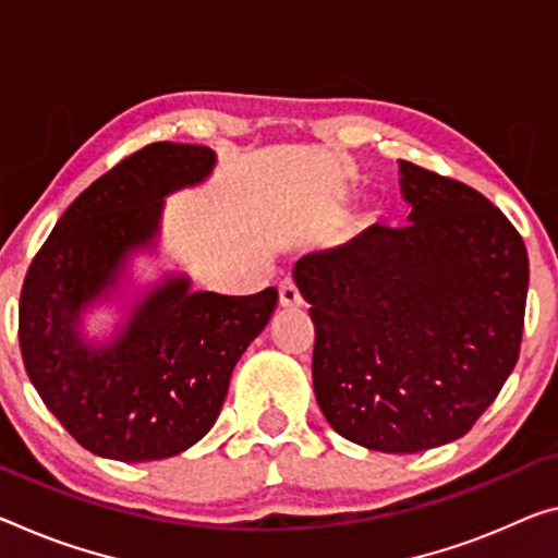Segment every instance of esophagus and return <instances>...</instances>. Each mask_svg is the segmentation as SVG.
Segmentation results:
<instances>
[{"label":"esophagus","instance_id":"1","mask_svg":"<svg viewBox=\"0 0 558 558\" xmlns=\"http://www.w3.org/2000/svg\"><path fill=\"white\" fill-rule=\"evenodd\" d=\"M279 304L284 308H294V306H302V294H299L296 284L291 279H284L279 284Z\"/></svg>","mask_w":558,"mask_h":558}]
</instances>
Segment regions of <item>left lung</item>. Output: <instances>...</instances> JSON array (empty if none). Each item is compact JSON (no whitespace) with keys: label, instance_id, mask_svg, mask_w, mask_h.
<instances>
[{"label":"left lung","instance_id":"left-lung-1","mask_svg":"<svg viewBox=\"0 0 558 558\" xmlns=\"http://www.w3.org/2000/svg\"><path fill=\"white\" fill-rule=\"evenodd\" d=\"M409 225L306 254L314 393L337 434L384 453L464 436L517 366L524 239L484 194L399 159Z\"/></svg>","mask_w":558,"mask_h":558}]
</instances>
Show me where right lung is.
Here are the masks:
<instances>
[{
  "label": "right lung",
  "instance_id": "add662e5",
  "mask_svg": "<svg viewBox=\"0 0 558 558\" xmlns=\"http://www.w3.org/2000/svg\"><path fill=\"white\" fill-rule=\"evenodd\" d=\"M214 161L199 144L134 151L76 196L24 277V368L59 424L97 457L136 464L194 447L277 306L274 287L227 296L167 274L136 296L107 344L82 337L84 308L114 294L130 256L154 246L165 196L204 182Z\"/></svg>",
  "mask_w": 558,
  "mask_h": 558
}]
</instances>
